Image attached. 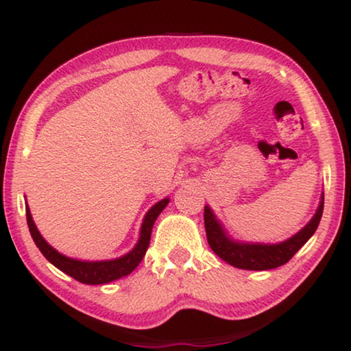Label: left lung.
<instances>
[{"label":"left lung","mask_w":351,"mask_h":351,"mask_svg":"<svg viewBox=\"0 0 351 351\" xmlns=\"http://www.w3.org/2000/svg\"><path fill=\"white\" fill-rule=\"evenodd\" d=\"M324 193H322L318 209L312 220L301 231L287 241L278 243H260V242H241L228 234L225 228L218 220L209 206L204 207V225L207 242L215 255L231 266L247 271H269L291 260L294 253L306 243L317 231L323 215Z\"/></svg>","instance_id":"8db88e82"}]
</instances>
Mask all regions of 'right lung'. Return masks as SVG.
<instances>
[{"label":"right lung","instance_id":"1","mask_svg":"<svg viewBox=\"0 0 351 351\" xmlns=\"http://www.w3.org/2000/svg\"><path fill=\"white\" fill-rule=\"evenodd\" d=\"M167 204H169V197H165V199L156 202L155 206H152L149 212L145 213L144 220H142V225H141L139 239L138 242H136V245L133 247V250L125 253L123 256L115 258V260H103V261H82V260H74V258L62 255V253L55 250L52 245H49L47 241L40 236V232L38 231V228L33 221V217H32V212H29L28 204L25 206V209H27V223H28L29 232H32L34 243H36V247L39 248L40 253H43V255L47 258L55 267L60 269V271L64 274H68L69 277L75 278L77 282L85 283V285H103V283L119 280V278L128 276V274L133 272L134 269L139 266L142 258L145 256L147 248H149L154 223Z\"/></svg>","mask_w":351,"mask_h":351}]
</instances>
